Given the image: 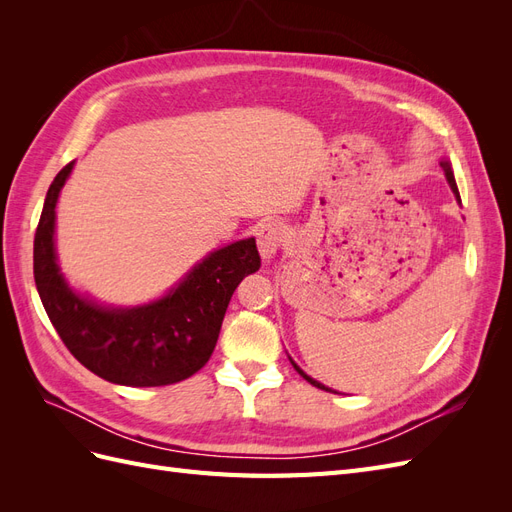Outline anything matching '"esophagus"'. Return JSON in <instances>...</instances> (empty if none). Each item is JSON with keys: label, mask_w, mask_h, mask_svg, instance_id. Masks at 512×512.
Listing matches in <instances>:
<instances>
[{"label": "esophagus", "mask_w": 512, "mask_h": 512, "mask_svg": "<svg viewBox=\"0 0 512 512\" xmlns=\"http://www.w3.org/2000/svg\"><path fill=\"white\" fill-rule=\"evenodd\" d=\"M284 226L280 222H262L256 228V241H258V250L262 258H271L280 245L284 243Z\"/></svg>", "instance_id": "1"}]
</instances>
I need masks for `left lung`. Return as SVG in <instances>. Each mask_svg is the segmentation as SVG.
I'll return each instance as SVG.
<instances>
[{"label": "left lung", "instance_id": "8db88e82", "mask_svg": "<svg viewBox=\"0 0 512 512\" xmlns=\"http://www.w3.org/2000/svg\"><path fill=\"white\" fill-rule=\"evenodd\" d=\"M442 168H444V175H446V179H448V183H451V190L455 192V196L459 198V190H457V183H455V177H453V170H451V164H448V162H442L440 164ZM294 365V363H292ZM294 369H297L299 371V374L309 382V384H312V386H318V389H322V391H331V389H327V386H324V384H320V382H316L314 378H309V376H305L303 374V371L297 367V365H294Z\"/></svg>", "mask_w": 512, "mask_h": 512}]
</instances>
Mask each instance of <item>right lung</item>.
Wrapping results in <instances>:
<instances>
[{"label":"right lung","mask_w":512,"mask_h":512,"mask_svg":"<svg viewBox=\"0 0 512 512\" xmlns=\"http://www.w3.org/2000/svg\"><path fill=\"white\" fill-rule=\"evenodd\" d=\"M72 162L59 170L44 198L34 237V280L57 335L96 376L126 386H166L205 367L232 292L260 269L254 239L207 256L164 299L134 309L98 307L74 294L55 262V205Z\"/></svg>","instance_id":"obj_1"}]
</instances>
